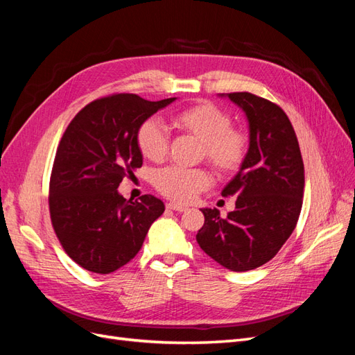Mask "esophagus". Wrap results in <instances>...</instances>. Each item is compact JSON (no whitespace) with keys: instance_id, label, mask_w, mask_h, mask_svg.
Listing matches in <instances>:
<instances>
[{"instance_id":"1","label":"esophagus","mask_w":355,"mask_h":355,"mask_svg":"<svg viewBox=\"0 0 355 355\" xmlns=\"http://www.w3.org/2000/svg\"><path fill=\"white\" fill-rule=\"evenodd\" d=\"M166 207L168 210H175V211H185L187 210L185 206H180V204H178V202H167Z\"/></svg>"}]
</instances>
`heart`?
Wrapping results in <instances>:
<instances>
[{"instance_id":"heart-1","label":"heart","mask_w":355,"mask_h":355,"mask_svg":"<svg viewBox=\"0 0 355 355\" xmlns=\"http://www.w3.org/2000/svg\"><path fill=\"white\" fill-rule=\"evenodd\" d=\"M180 133L192 136L202 144L201 157L222 176L234 175L241 168L249 153V137L232 127V116L210 102H198L171 116ZM136 142L141 154L158 163L167 157L168 136L161 124L148 118L137 128ZM210 184L204 168H182L170 166L161 168L154 176V185L159 194L178 202H188Z\"/></svg>"}]
</instances>
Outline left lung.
I'll use <instances>...</instances> for the list:
<instances>
[{
    "instance_id": "left-lung-1",
    "label": "left lung",
    "mask_w": 355,
    "mask_h": 355,
    "mask_svg": "<svg viewBox=\"0 0 355 355\" xmlns=\"http://www.w3.org/2000/svg\"><path fill=\"white\" fill-rule=\"evenodd\" d=\"M222 96L247 116L249 153L222 191L223 197H237L235 210L223 219L218 209H201L204 225L197 241L211 259L243 272L271 261L292 235L302 209L304 161L280 106L249 92Z\"/></svg>"
}]
</instances>
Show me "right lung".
Instances as JSON below:
<instances>
[{
    "label": "right lung",
    "mask_w": 355,
    "mask_h": 355,
    "mask_svg": "<svg viewBox=\"0 0 355 355\" xmlns=\"http://www.w3.org/2000/svg\"><path fill=\"white\" fill-rule=\"evenodd\" d=\"M175 99L106 96L85 105L63 133L50 176V218L63 250L84 270L110 274L130 262L163 214L157 197L125 200L116 188L142 167L139 125Z\"/></svg>",
    "instance_id": "obj_1"
}]
</instances>
